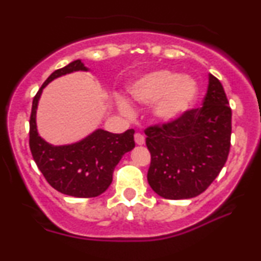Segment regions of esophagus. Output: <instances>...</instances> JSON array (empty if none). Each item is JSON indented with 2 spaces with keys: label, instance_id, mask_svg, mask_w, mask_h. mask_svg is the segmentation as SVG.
Returning a JSON list of instances; mask_svg holds the SVG:
<instances>
[{
  "label": "esophagus",
  "instance_id": "esophagus-1",
  "mask_svg": "<svg viewBox=\"0 0 261 261\" xmlns=\"http://www.w3.org/2000/svg\"><path fill=\"white\" fill-rule=\"evenodd\" d=\"M135 142L136 144H139V146H142L146 142V140H144V136L142 134H135Z\"/></svg>",
  "mask_w": 261,
  "mask_h": 261
}]
</instances>
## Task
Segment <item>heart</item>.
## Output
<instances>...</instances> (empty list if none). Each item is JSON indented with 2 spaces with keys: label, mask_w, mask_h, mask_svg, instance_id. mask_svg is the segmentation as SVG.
<instances>
[{
  "label": "heart",
  "mask_w": 261,
  "mask_h": 261,
  "mask_svg": "<svg viewBox=\"0 0 261 261\" xmlns=\"http://www.w3.org/2000/svg\"><path fill=\"white\" fill-rule=\"evenodd\" d=\"M131 98L143 106H152L150 114L161 124H170L186 114L196 103L199 86L193 77L171 70H155L144 74L128 86ZM122 114L133 108L124 97L117 98Z\"/></svg>",
  "instance_id": "heart-1"
}]
</instances>
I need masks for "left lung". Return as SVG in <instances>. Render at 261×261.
Instances as JSON below:
<instances>
[{
	"label": "left lung",
	"instance_id": "1",
	"mask_svg": "<svg viewBox=\"0 0 261 261\" xmlns=\"http://www.w3.org/2000/svg\"><path fill=\"white\" fill-rule=\"evenodd\" d=\"M231 118L224 87L209 74L202 108L188 111L162 127L144 131L152 156L147 174L152 190L163 198L174 200L203 193L227 161Z\"/></svg>",
	"mask_w": 261,
	"mask_h": 261
}]
</instances>
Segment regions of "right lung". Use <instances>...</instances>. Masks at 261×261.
Instances as JSON below:
<instances>
[{"mask_svg": "<svg viewBox=\"0 0 261 261\" xmlns=\"http://www.w3.org/2000/svg\"><path fill=\"white\" fill-rule=\"evenodd\" d=\"M76 71H90L81 59L69 63L49 75L33 100L30 117V150L39 170L58 192L76 198H92L105 193L113 172L125 153L134 149L135 130L112 134L96 128L86 137L68 144L48 143L37 130L36 113L42 91L49 83Z\"/></svg>", "mask_w": 261, "mask_h": 261, "instance_id": "1", "label": "right lung"}]
</instances>
